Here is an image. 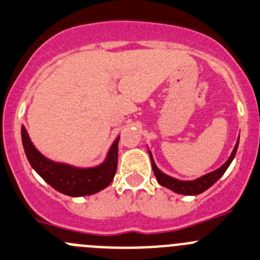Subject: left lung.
Here are the masks:
<instances>
[{
    "instance_id": "left-lung-1",
    "label": "left lung",
    "mask_w": 260,
    "mask_h": 260,
    "mask_svg": "<svg viewBox=\"0 0 260 260\" xmlns=\"http://www.w3.org/2000/svg\"><path fill=\"white\" fill-rule=\"evenodd\" d=\"M237 147H239V139H237L236 145H235V148H234V150H232L230 158L223 163V165L221 166V167H219L218 170L211 172V174L204 175V176L199 177V179H197V180H192V181H182V180H177V179H175V177H171V176H169V175L163 174V172L158 169L157 166H155L154 159H153V157H152V153H150L149 150H148V152H149L150 160H152V169H153V172H154V176H155V179H157L158 184L162 185V186H165V187H167V189L172 190V191L177 192V194L198 195V194H200V192L206 191V190L209 189V187H211L214 182H217L219 179H221L222 175L226 172V170L229 169V166L231 165L232 159H234L235 154H236Z\"/></svg>"
}]
</instances>
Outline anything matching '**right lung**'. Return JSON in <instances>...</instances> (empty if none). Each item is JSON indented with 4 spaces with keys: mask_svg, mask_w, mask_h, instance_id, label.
<instances>
[{
    "mask_svg": "<svg viewBox=\"0 0 260 260\" xmlns=\"http://www.w3.org/2000/svg\"><path fill=\"white\" fill-rule=\"evenodd\" d=\"M21 139L30 166L37 174L54 190L69 197H85L95 194L112 182L117 170L118 139L111 145L105 162L95 167L80 169L66 163L54 162L44 157L30 142L25 127L21 126Z\"/></svg>",
    "mask_w": 260,
    "mask_h": 260,
    "instance_id": "obj_1",
    "label": "right lung"
}]
</instances>
